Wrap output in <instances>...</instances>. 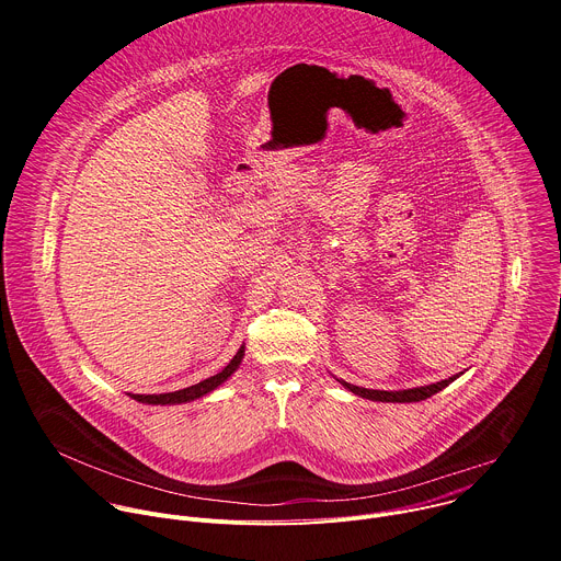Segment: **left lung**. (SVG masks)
I'll use <instances>...</instances> for the list:
<instances>
[{"mask_svg":"<svg viewBox=\"0 0 561 561\" xmlns=\"http://www.w3.org/2000/svg\"><path fill=\"white\" fill-rule=\"evenodd\" d=\"M459 377V375H455ZM455 377H448V379H442L437 383H428V386H420V388H409V390H370V388H359V386H353L348 381H342L344 388H348L351 392L359 394V397H366V399H373V402H399V404H407V402H422V399H428L431 394L439 392L442 388H446L450 381H455Z\"/></svg>","mask_w":561,"mask_h":561,"instance_id":"1","label":"left lung"}]
</instances>
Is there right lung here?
Returning <instances> with one entry per match:
<instances>
[{
	"label": "right lung",
	"mask_w": 561,
	"mask_h": 561,
	"mask_svg": "<svg viewBox=\"0 0 561 561\" xmlns=\"http://www.w3.org/2000/svg\"><path fill=\"white\" fill-rule=\"evenodd\" d=\"M242 357H244V346L237 351V355L228 362V366L221 373H217V375H213V377H208V379H204L195 386H188V388H182V390H175V392H162V394H133V399H137V402H141V404H162V407L164 404L193 402V399H199V397L208 394L210 390H215L217 386H221L237 370V366L242 364Z\"/></svg>",
	"instance_id": "right-lung-1"
}]
</instances>
